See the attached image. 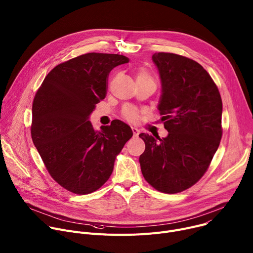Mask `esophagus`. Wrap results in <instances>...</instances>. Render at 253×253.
Returning a JSON list of instances; mask_svg holds the SVG:
<instances>
[{"label": "esophagus", "instance_id": "obj_1", "mask_svg": "<svg viewBox=\"0 0 253 253\" xmlns=\"http://www.w3.org/2000/svg\"><path fill=\"white\" fill-rule=\"evenodd\" d=\"M131 129H132V133H133V136L137 137V136H138V133H139V129H138V128H136V127H132Z\"/></svg>", "mask_w": 253, "mask_h": 253}]
</instances>
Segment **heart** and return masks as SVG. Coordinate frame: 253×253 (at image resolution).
I'll list each match as a JSON object with an SVG mask.
<instances>
[{"mask_svg": "<svg viewBox=\"0 0 253 253\" xmlns=\"http://www.w3.org/2000/svg\"><path fill=\"white\" fill-rule=\"evenodd\" d=\"M136 80H154L151 73L146 69H139L136 74ZM122 115L125 120H126L129 123H136L138 121V114L135 108L132 106H125Z\"/></svg>", "mask_w": 253, "mask_h": 253, "instance_id": "1", "label": "heart"}]
</instances>
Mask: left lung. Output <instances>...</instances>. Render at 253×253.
Instances as JSON below:
<instances>
[{
	"label": "left lung",
	"mask_w": 253,
	"mask_h": 253,
	"mask_svg": "<svg viewBox=\"0 0 253 253\" xmlns=\"http://www.w3.org/2000/svg\"><path fill=\"white\" fill-rule=\"evenodd\" d=\"M162 80L159 110L169 131L155 138L141 133L144 178L156 190L176 194L197 183L208 170L222 137V99L210 74L185 56L153 55Z\"/></svg>",
	"instance_id": "8db88e82"
}]
</instances>
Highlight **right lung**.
Listing matches in <instances>:
<instances>
[{
    "instance_id": "1",
    "label": "right lung",
    "mask_w": 253,
    "mask_h": 253,
    "mask_svg": "<svg viewBox=\"0 0 253 253\" xmlns=\"http://www.w3.org/2000/svg\"><path fill=\"white\" fill-rule=\"evenodd\" d=\"M124 55L86 53L55 66L38 88L32 105V141L55 182L86 195L98 190L132 136L122 121L94 130L88 117L107 91L109 72L127 63Z\"/></svg>"
}]
</instances>
